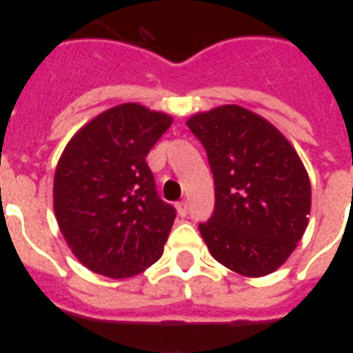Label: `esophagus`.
I'll return each mask as SVG.
<instances>
[{
    "mask_svg": "<svg viewBox=\"0 0 353 353\" xmlns=\"http://www.w3.org/2000/svg\"><path fill=\"white\" fill-rule=\"evenodd\" d=\"M177 208V214L181 215V217H185V215L189 214V204H187V200H179L176 204Z\"/></svg>",
    "mask_w": 353,
    "mask_h": 353,
    "instance_id": "34e87169",
    "label": "esophagus"
}]
</instances>
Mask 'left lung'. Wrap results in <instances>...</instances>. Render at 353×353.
<instances>
[{
  "label": "left lung",
  "instance_id": "obj_1",
  "mask_svg": "<svg viewBox=\"0 0 353 353\" xmlns=\"http://www.w3.org/2000/svg\"><path fill=\"white\" fill-rule=\"evenodd\" d=\"M214 174L215 206L199 223L208 250L234 272L266 276L285 263L310 214V179L278 128L240 105L187 121Z\"/></svg>",
  "mask_w": 353,
  "mask_h": 353
}]
</instances>
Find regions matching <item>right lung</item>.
Here are the masks:
<instances>
[{
	"label": "right lung",
	"mask_w": 353,
	"mask_h": 353,
	"mask_svg": "<svg viewBox=\"0 0 353 353\" xmlns=\"http://www.w3.org/2000/svg\"><path fill=\"white\" fill-rule=\"evenodd\" d=\"M170 124V115L123 103L65 145L54 174V214L88 270L119 280L161 259L176 208L159 196L145 157Z\"/></svg>",
	"instance_id": "add662e5"
}]
</instances>
